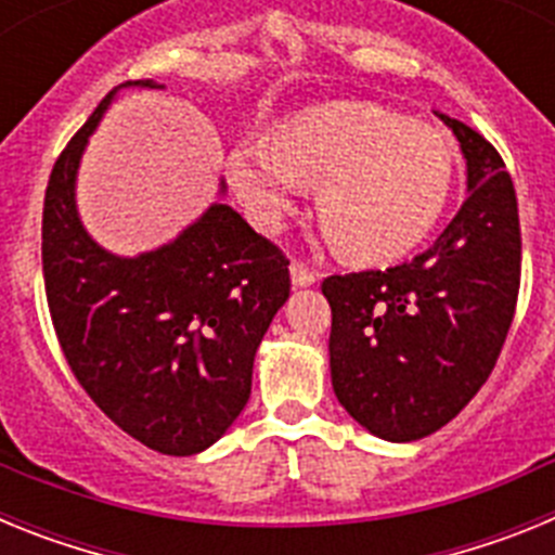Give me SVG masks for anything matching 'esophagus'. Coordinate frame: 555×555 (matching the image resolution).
<instances>
[{"mask_svg": "<svg viewBox=\"0 0 555 555\" xmlns=\"http://www.w3.org/2000/svg\"><path fill=\"white\" fill-rule=\"evenodd\" d=\"M317 281H320V274L311 272V269H306L302 263H297V261L292 263V283H294V286L308 288V286H313Z\"/></svg>", "mask_w": 555, "mask_h": 555, "instance_id": "obj_1", "label": "esophagus"}]
</instances>
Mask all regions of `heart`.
<instances>
[{
  "mask_svg": "<svg viewBox=\"0 0 555 555\" xmlns=\"http://www.w3.org/2000/svg\"><path fill=\"white\" fill-rule=\"evenodd\" d=\"M235 197L261 230H278L317 185V214L345 258L380 263L428 238L448 205L453 152L439 130L377 105L297 113L274 139H244L228 155Z\"/></svg>",
  "mask_w": 555,
  "mask_h": 555,
  "instance_id": "1",
  "label": "heart"
}]
</instances>
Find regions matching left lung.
Returning a JSON list of instances; mask_svg holds the SVG:
<instances>
[{"mask_svg": "<svg viewBox=\"0 0 555 555\" xmlns=\"http://www.w3.org/2000/svg\"><path fill=\"white\" fill-rule=\"evenodd\" d=\"M467 160V199L434 247L386 272L333 274L331 380L386 442L448 425L487 384L519 292V217L506 164L480 132L434 111Z\"/></svg>", "mask_w": 555, "mask_h": 555, "instance_id": "8db88e82", "label": "left lung"}]
</instances>
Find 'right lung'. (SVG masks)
Returning a JSON list of instances; mask_svg holds the SVG:
<instances>
[{"label": "right lung", "instance_id": "1", "mask_svg": "<svg viewBox=\"0 0 555 555\" xmlns=\"http://www.w3.org/2000/svg\"><path fill=\"white\" fill-rule=\"evenodd\" d=\"M121 82L61 152L43 197V283L68 366L125 434L166 455L208 450L238 420L253 389L255 352L288 300V261L242 214L217 203L171 242L116 255L77 210L86 146Z\"/></svg>", "mask_w": 555, "mask_h": 555}]
</instances>
